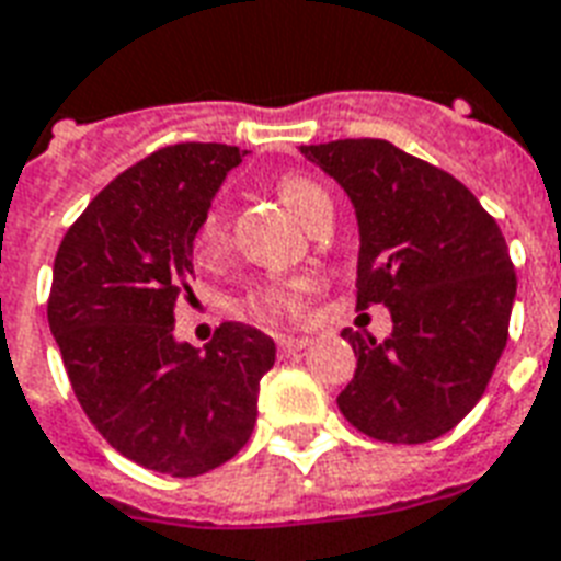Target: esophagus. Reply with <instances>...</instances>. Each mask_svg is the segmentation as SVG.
<instances>
[{
	"mask_svg": "<svg viewBox=\"0 0 561 561\" xmlns=\"http://www.w3.org/2000/svg\"><path fill=\"white\" fill-rule=\"evenodd\" d=\"M307 345H310V336H280V340H277V348H280L284 355L301 352Z\"/></svg>",
	"mask_w": 561,
	"mask_h": 561,
	"instance_id": "obj_1",
	"label": "esophagus"
}]
</instances>
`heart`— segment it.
<instances>
[{"label": "heart", "instance_id": "heart-1", "mask_svg": "<svg viewBox=\"0 0 561 561\" xmlns=\"http://www.w3.org/2000/svg\"><path fill=\"white\" fill-rule=\"evenodd\" d=\"M277 195L286 204V209L298 218V221H310L319 216L322 209H331V197L319 183L310 176L301 174H284L277 180ZM221 245V221L216 213L204 218V225L197 230V251L209 254ZM310 293V280L307 277H280V280H265L254 286L248 296V310L256 319L275 322V319H293V316L305 313V298Z\"/></svg>", "mask_w": 561, "mask_h": 561}]
</instances>
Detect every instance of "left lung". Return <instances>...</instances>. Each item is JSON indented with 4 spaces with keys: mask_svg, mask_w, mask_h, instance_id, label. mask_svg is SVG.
<instances>
[{
    "mask_svg": "<svg viewBox=\"0 0 561 561\" xmlns=\"http://www.w3.org/2000/svg\"><path fill=\"white\" fill-rule=\"evenodd\" d=\"M355 206L357 307L385 305L393 331L345 328L355 378L336 405L357 432L425 444L482 399L508 340L515 265L503 233L456 176L381 138L301 147Z\"/></svg>",
    "mask_w": 561,
    "mask_h": 561,
    "instance_id": "left-lung-1",
    "label": "left lung"
}]
</instances>
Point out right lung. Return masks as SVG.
<instances>
[{
  "mask_svg": "<svg viewBox=\"0 0 561 561\" xmlns=\"http://www.w3.org/2000/svg\"><path fill=\"white\" fill-rule=\"evenodd\" d=\"M245 153L156 150L85 206L53 265L46 316L76 399L121 456L156 473L188 479L230 461L275 366V340L242 322H225L204 352L174 336L195 236Z\"/></svg>",
  "mask_w": 561,
  "mask_h": 561,
  "instance_id": "obj_1",
  "label": "right lung"
}]
</instances>
